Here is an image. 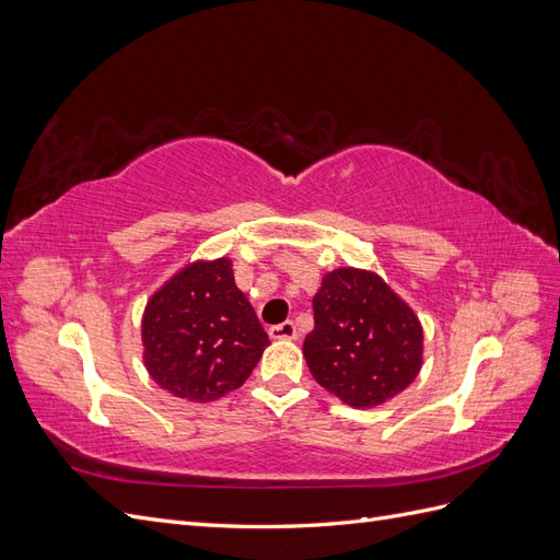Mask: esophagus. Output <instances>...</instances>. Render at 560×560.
I'll use <instances>...</instances> for the list:
<instances>
[{
  "mask_svg": "<svg viewBox=\"0 0 560 560\" xmlns=\"http://www.w3.org/2000/svg\"><path fill=\"white\" fill-rule=\"evenodd\" d=\"M268 334H270V338H290V341H294V338H299V329H296V325H294L292 319L282 322V325L270 327Z\"/></svg>",
  "mask_w": 560,
  "mask_h": 560,
  "instance_id": "34e87169",
  "label": "esophagus"
}]
</instances>
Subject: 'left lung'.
Returning <instances> with one entry per match:
<instances>
[{"label": "left lung", "instance_id": "1", "mask_svg": "<svg viewBox=\"0 0 560 560\" xmlns=\"http://www.w3.org/2000/svg\"><path fill=\"white\" fill-rule=\"evenodd\" d=\"M303 341L313 378L358 409L399 395L420 371L422 329L413 311L374 273L338 268L313 299Z\"/></svg>", "mask_w": 560, "mask_h": 560}]
</instances>
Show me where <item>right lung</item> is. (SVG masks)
<instances>
[{
	"label": "right lung",
	"instance_id": "1",
	"mask_svg": "<svg viewBox=\"0 0 560 560\" xmlns=\"http://www.w3.org/2000/svg\"><path fill=\"white\" fill-rule=\"evenodd\" d=\"M144 364L163 389L214 401L241 387L270 343L229 259L186 266L151 296L142 319Z\"/></svg>",
	"mask_w": 560,
	"mask_h": 560
}]
</instances>
